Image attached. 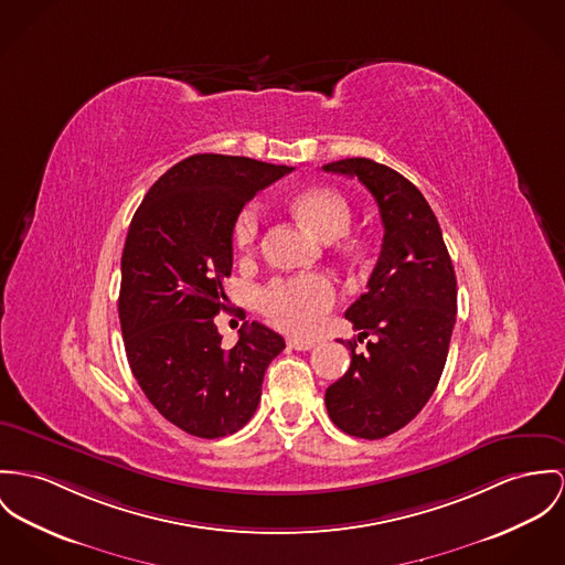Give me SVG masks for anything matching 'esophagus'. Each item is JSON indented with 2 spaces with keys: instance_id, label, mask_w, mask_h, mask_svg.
Returning a JSON list of instances; mask_svg holds the SVG:
<instances>
[{
  "instance_id": "1",
  "label": "esophagus",
  "mask_w": 565,
  "mask_h": 565,
  "mask_svg": "<svg viewBox=\"0 0 565 565\" xmlns=\"http://www.w3.org/2000/svg\"><path fill=\"white\" fill-rule=\"evenodd\" d=\"M288 347L292 348V350H311V348L316 347V342H311V340H297V338H290V340H288Z\"/></svg>"
}]
</instances>
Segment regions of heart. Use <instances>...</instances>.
Listing matches in <instances>:
<instances>
[{
	"instance_id": "heart-1",
	"label": "heart",
	"mask_w": 565,
	"mask_h": 565,
	"mask_svg": "<svg viewBox=\"0 0 565 565\" xmlns=\"http://www.w3.org/2000/svg\"><path fill=\"white\" fill-rule=\"evenodd\" d=\"M290 211L322 241L344 236L352 221L347 198L329 186H307L295 193ZM234 243L249 254L260 232V209L247 204L234 218ZM335 303V288L329 277L305 273L288 279H273L258 292V307L266 320L288 333H307L318 316Z\"/></svg>"
}]
</instances>
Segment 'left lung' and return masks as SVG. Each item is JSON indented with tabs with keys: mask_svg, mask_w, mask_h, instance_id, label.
Returning a JSON list of instances; mask_svg holds the SVG:
<instances>
[{
	"mask_svg": "<svg viewBox=\"0 0 565 565\" xmlns=\"http://www.w3.org/2000/svg\"><path fill=\"white\" fill-rule=\"evenodd\" d=\"M322 170L359 178L385 227L367 292L347 309L356 339L373 340L359 355L355 340L348 342L350 367L324 402L347 435L385 438L415 419L438 385L456 324V273L435 213L411 180L361 157Z\"/></svg>",
	"mask_w": 565,
	"mask_h": 565,
	"instance_id": "obj_1",
	"label": "left lung"
}]
</instances>
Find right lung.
Listing matches in <instances>:
<instances>
[{"label":"right lung","instance_id":"1","mask_svg":"<svg viewBox=\"0 0 565 565\" xmlns=\"http://www.w3.org/2000/svg\"><path fill=\"white\" fill-rule=\"evenodd\" d=\"M295 168L247 157L193 154L161 175L132 215L122 252L118 313L130 372L180 430L218 438L258 408L268 363L286 348L260 322L221 348L232 230L241 209Z\"/></svg>","mask_w":565,"mask_h":565}]
</instances>
